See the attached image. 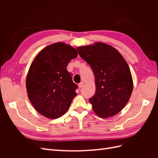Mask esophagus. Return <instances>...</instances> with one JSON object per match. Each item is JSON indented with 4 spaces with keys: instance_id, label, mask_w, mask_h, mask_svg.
Returning a JSON list of instances; mask_svg holds the SVG:
<instances>
[{
    "instance_id": "34e87169",
    "label": "esophagus",
    "mask_w": 158,
    "mask_h": 158,
    "mask_svg": "<svg viewBox=\"0 0 158 158\" xmlns=\"http://www.w3.org/2000/svg\"><path fill=\"white\" fill-rule=\"evenodd\" d=\"M84 83L83 82H80V84H79V88H82V87H83V85H84Z\"/></svg>"
}]
</instances>
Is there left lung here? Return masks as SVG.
I'll list each match as a JSON object with an SVG mask.
<instances>
[{
  "mask_svg": "<svg viewBox=\"0 0 158 158\" xmlns=\"http://www.w3.org/2000/svg\"><path fill=\"white\" fill-rule=\"evenodd\" d=\"M79 55L92 68L95 90L89 102L94 112L103 118L112 117L125 106L133 83L130 69L117 49L103 43L78 47Z\"/></svg>",
  "mask_w": 158,
  "mask_h": 158,
  "instance_id": "1",
  "label": "left lung"
}]
</instances>
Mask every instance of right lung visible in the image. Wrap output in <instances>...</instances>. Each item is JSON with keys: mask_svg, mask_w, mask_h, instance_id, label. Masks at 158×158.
Instances as JSON below:
<instances>
[{"mask_svg": "<svg viewBox=\"0 0 158 158\" xmlns=\"http://www.w3.org/2000/svg\"><path fill=\"white\" fill-rule=\"evenodd\" d=\"M77 56L73 47L59 42L46 47L32 62L26 78L27 92L42 115L57 118L67 111L78 85L66 66Z\"/></svg>", "mask_w": 158, "mask_h": 158, "instance_id": "obj_1", "label": "right lung"}]
</instances>
